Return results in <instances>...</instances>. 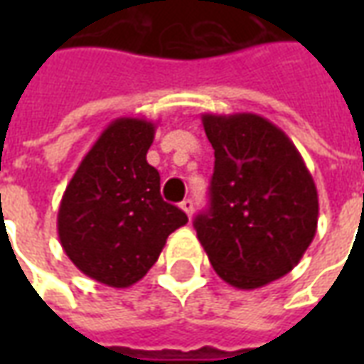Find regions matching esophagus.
<instances>
[{"instance_id": "34e87169", "label": "esophagus", "mask_w": 364, "mask_h": 364, "mask_svg": "<svg viewBox=\"0 0 364 364\" xmlns=\"http://www.w3.org/2000/svg\"><path fill=\"white\" fill-rule=\"evenodd\" d=\"M181 210L185 214H187V216H193V200H191V198H185V200H183L181 203Z\"/></svg>"}]
</instances>
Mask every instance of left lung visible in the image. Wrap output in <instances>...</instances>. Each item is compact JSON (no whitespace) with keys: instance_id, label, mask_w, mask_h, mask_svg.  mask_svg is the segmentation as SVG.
Returning <instances> with one entry per match:
<instances>
[{"instance_id":"1","label":"left lung","mask_w":364,"mask_h":364,"mask_svg":"<svg viewBox=\"0 0 364 364\" xmlns=\"http://www.w3.org/2000/svg\"><path fill=\"white\" fill-rule=\"evenodd\" d=\"M214 148L210 208L195 218L222 281L261 289L292 269L318 230V189L289 136L253 112L203 114Z\"/></svg>"}]
</instances>
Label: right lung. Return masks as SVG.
Segmentation results:
<instances>
[{
	"label": "right lung",
	"mask_w": 364,
	"mask_h": 364,
	"mask_svg": "<svg viewBox=\"0 0 364 364\" xmlns=\"http://www.w3.org/2000/svg\"><path fill=\"white\" fill-rule=\"evenodd\" d=\"M156 122L114 119L83 156L58 208L62 250L83 274L127 289L158 261L167 236L187 214L159 195V173L146 159Z\"/></svg>",
	"instance_id": "add662e5"
}]
</instances>
